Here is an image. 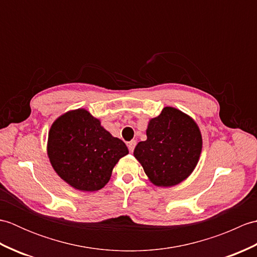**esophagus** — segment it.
Here are the masks:
<instances>
[{"mask_svg": "<svg viewBox=\"0 0 257 257\" xmlns=\"http://www.w3.org/2000/svg\"><path fill=\"white\" fill-rule=\"evenodd\" d=\"M136 145H137V141L136 140H133V141H130V143H128V149L130 152H134Z\"/></svg>", "mask_w": 257, "mask_h": 257, "instance_id": "esophagus-1", "label": "esophagus"}]
</instances>
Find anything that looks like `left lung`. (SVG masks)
Instances as JSON below:
<instances>
[{
	"label": "left lung",
	"instance_id": "1",
	"mask_svg": "<svg viewBox=\"0 0 257 257\" xmlns=\"http://www.w3.org/2000/svg\"><path fill=\"white\" fill-rule=\"evenodd\" d=\"M201 149V133L193 119L176 108L165 107L150 120L147 140L136 146L134 155L152 183L171 187L190 176Z\"/></svg>",
	"mask_w": 257,
	"mask_h": 257
}]
</instances>
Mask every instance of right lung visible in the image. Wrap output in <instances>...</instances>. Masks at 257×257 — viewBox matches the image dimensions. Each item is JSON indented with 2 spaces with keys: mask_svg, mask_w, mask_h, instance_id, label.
<instances>
[{
  "mask_svg": "<svg viewBox=\"0 0 257 257\" xmlns=\"http://www.w3.org/2000/svg\"><path fill=\"white\" fill-rule=\"evenodd\" d=\"M128 152L123 141L112 137L85 109L63 114L48 134L47 154L54 170L80 191L105 187L113 167Z\"/></svg>",
  "mask_w": 257,
  "mask_h": 257,
  "instance_id": "obj_1",
  "label": "right lung"
}]
</instances>
